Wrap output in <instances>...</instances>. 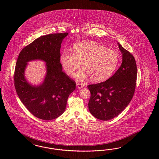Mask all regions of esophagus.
Listing matches in <instances>:
<instances>
[{
    "label": "esophagus",
    "instance_id": "obj_1",
    "mask_svg": "<svg viewBox=\"0 0 159 159\" xmlns=\"http://www.w3.org/2000/svg\"><path fill=\"white\" fill-rule=\"evenodd\" d=\"M76 86H77V88H78L79 89H81L82 88H83V87L84 86V85L83 84H82V83H77Z\"/></svg>",
    "mask_w": 159,
    "mask_h": 159
}]
</instances>
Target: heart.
I'll return each mask as SVG.
<instances>
[{"instance_id":"obj_1","label":"heart","mask_w":159,"mask_h":159,"mask_svg":"<svg viewBox=\"0 0 159 159\" xmlns=\"http://www.w3.org/2000/svg\"><path fill=\"white\" fill-rule=\"evenodd\" d=\"M59 61L68 75H72L80 64L82 68L73 75V77L79 81H84L90 77L92 82L97 83L111 76L119 64L120 57L114 50L87 41L76 43L73 51L64 49Z\"/></svg>"}]
</instances>
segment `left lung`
<instances>
[{
	"label": "left lung",
	"instance_id": "1",
	"mask_svg": "<svg viewBox=\"0 0 159 159\" xmlns=\"http://www.w3.org/2000/svg\"><path fill=\"white\" fill-rule=\"evenodd\" d=\"M122 62L115 74L105 82L90 84L91 96L89 110L93 116L102 120L118 116L128 106L135 93L137 67L135 58L118 43Z\"/></svg>",
	"mask_w": 159,
	"mask_h": 159
}]
</instances>
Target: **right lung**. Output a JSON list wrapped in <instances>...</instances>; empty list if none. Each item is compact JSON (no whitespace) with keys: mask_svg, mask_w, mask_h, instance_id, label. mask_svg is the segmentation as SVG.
Wrapping results in <instances>:
<instances>
[{"mask_svg":"<svg viewBox=\"0 0 159 159\" xmlns=\"http://www.w3.org/2000/svg\"><path fill=\"white\" fill-rule=\"evenodd\" d=\"M68 33L48 34L35 39L20 52L15 67V86L20 100L33 116L41 120H54L66 109L67 98L76 89V83L62 71L60 49ZM41 60L46 63V74L39 85L25 77L27 63Z\"/></svg>","mask_w":159,"mask_h":159,"instance_id":"1","label":"right lung"}]
</instances>
